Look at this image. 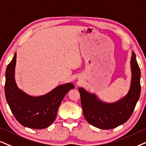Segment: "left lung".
Wrapping results in <instances>:
<instances>
[{
	"mask_svg": "<svg viewBox=\"0 0 146 146\" xmlns=\"http://www.w3.org/2000/svg\"><path fill=\"white\" fill-rule=\"evenodd\" d=\"M130 67L131 77L128 92L115 102H105L96 93L79 87L83 115L91 125L110 129L123 124L131 117L141 93V72L133 51H131Z\"/></svg>",
	"mask_w": 146,
	"mask_h": 146,
	"instance_id": "obj_1",
	"label": "left lung"
}]
</instances>
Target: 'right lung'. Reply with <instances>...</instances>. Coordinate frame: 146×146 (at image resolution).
<instances>
[{
    "label": "right lung",
    "mask_w": 146,
    "mask_h": 146,
    "mask_svg": "<svg viewBox=\"0 0 146 146\" xmlns=\"http://www.w3.org/2000/svg\"><path fill=\"white\" fill-rule=\"evenodd\" d=\"M17 53L7 66L5 92L7 102L17 121L31 129H44L55 121L57 111L65 95L75 85L71 83L60 85L40 96H32L19 88L15 81Z\"/></svg>",
    "instance_id": "obj_1"
}]
</instances>
